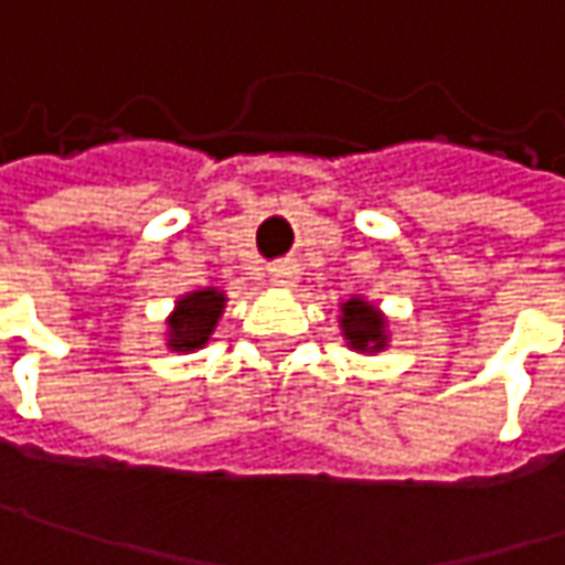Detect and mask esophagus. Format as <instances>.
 <instances>
[{"label":"esophagus","instance_id":"1","mask_svg":"<svg viewBox=\"0 0 565 565\" xmlns=\"http://www.w3.org/2000/svg\"><path fill=\"white\" fill-rule=\"evenodd\" d=\"M296 276H299V273H296V266H292V263H273V266H269V282H273V286H292V282H296Z\"/></svg>","mask_w":565,"mask_h":565}]
</instances>
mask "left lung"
Segmentation results:
<instances>
[{
	"label": "left lung",
	"instance_id": "left-lung-1",
	"mask_svg": "<svg viewBox=\"0 0 565 565\" xmlns=\"http://www.w3.org/2000/svg\"><path fill=\"white\" fill-rule=\"evenodd\" d=\"M341 331L347 347L360 353H380L388 343L383 311L363 299H347L341 305Z\"/></svg>",
	"mask_w": 565,
	"mask_h": 565
}]
</instances>
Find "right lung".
<instances>
[{"label":"right lung","instance_id":"obj_1","mask_svg":"<svg viewBox=\"0 0 565 565\" xmlns=\"http://www.w3.org/2000/svg\"><path fill=\"white\" fill-rule=\"evenodd\" d=\"M224 311V292L218 289H199V292H189L177 302V311L167 318L170 331H167V347L170 350H180V353H189V350H199L202 343H209L218 318Z\"/></svg>","mask_w":565,"mask_h":565}]
</instances>
